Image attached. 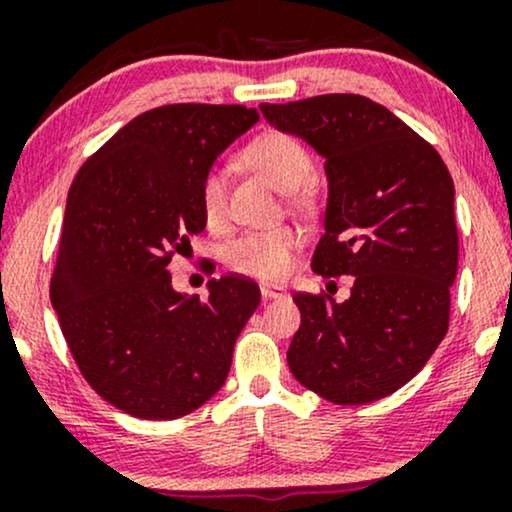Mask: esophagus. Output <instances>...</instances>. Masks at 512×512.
Masks as SVG:
<instances>
[{
	"mask_svg": "<svg viewBox=\"0 0 512 512\" xmlns=\"http://www.w3.org/2000/svg\"><path fill=\"white\" fill-rule=\"evenodd\" d=\"M260 291H262L264 301H274V298H284L286 296V291L281 289V286H274V284H262Z\"/></svg>",
	"mask_w": 512,
	"mask_h": 512,
	"instance_id": "1",
	"label": "esophagus"
}]
</instances>
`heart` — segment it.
Returning a JSON list of instances; mask_svg holds the SVG:
<instances>
[{"instance_id": "1", "label": "heart", "mask_w": 512, "mask_h": 512, "mask_svg": "<svg viewBox=\"0 0 512 512\" xmlns=\"http://www.w3.org/2000/svg\"><path fill=\"white\" fill-rule=\"evenodd\" d=\"M240 161L276 190L286 192L293 207H310L315 202L313 158L303 142L284 132H267L255 137L240 151ZM199 204L204 221L211 228H223L228 221V175L221 168H209L199 182ZM303 233L296 226H274L248 231L233 240L226 260L240 274L257 279H279L289 272L293 252L301 245Z\"/></svg>"}]
</instances>
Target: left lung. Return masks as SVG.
I'll return each mask as SVG.
<instances>
[{"label":"left lung","mask_w":512,"mask_h":512,"mask_svg":"<svg viewBox=\"0 0 512 512\" xmlns=\"http://www.w3.org/2000/svg\"><path fill=\"white\" fill-rule=\"evenodd\" d=\"M264 120L325 158L330 197L313 255L320 276H354L351 296L296 293L293 378L334 404L407 385L448 334L457 274L455 185L443 158L385 105L356 93L262 103Z\"/></svg>","instance_id":"left-lung-1"}]
</instances>
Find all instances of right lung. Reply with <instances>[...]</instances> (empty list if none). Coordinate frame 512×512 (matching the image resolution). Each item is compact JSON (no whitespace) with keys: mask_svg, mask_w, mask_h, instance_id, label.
Wrapping results in <instances>:
<instances>
[{"mask_svg":"<svg viewBox=\"0 0 512 512\" xmlns=\"http://www.w3.org/2000/svg\"><path fill=\"white\" fill-rule=\"evenodd\" d=\"M257 120L245 105L146 110L69 187L50 301L86 383L125 414L180 419L226 383L260 289L226 274L209 281L207 301L185 296L170 260L207 226L204 173Z\"/></svg>","mask_w":512,"mask_h":512,"instance_id":"add662e5","label":"right lung"}]
</instances>
